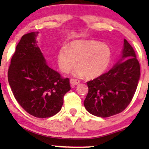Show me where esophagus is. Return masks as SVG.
<instances>
[{
  "instance_id": "1",
  "label": "esophagus",
  "mask_w": 149,
  "mask_h": 149,
  "mask_svg": "<svg viewBox=\"0 0 149 149\" xmlns=\"http://www.w3.org/2000/svg\"><path fill=\"white\" fill-rule=\"evenodd\" d=\"M80 83V81L78 79H74V78H71V80H70V83H71V85H76L78 84H79Z\"/></svg>"
}]
</instances>
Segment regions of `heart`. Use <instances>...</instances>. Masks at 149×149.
Wrapping results in <instances>:
<instances>
[{"label":"heart","instance_id":"b5f03b06","mask_svg":"<svg viewBox=\"0 0 149 149\" xmlns=\"http://www.w3.org/2000/svg\"><path fill=\"white\" fill-rule=\"evenodd\" d=\"M112 52L109 46L97 40H73L68 46H62L57 52L59 69L69 73L75 66L73 74L76 76L85 75L94 78L103 73L110 64Z\"/></svg>","mask_w":149,"mask_h":149}]
</instances>
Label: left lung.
I'll list each match as a JSON object with an SVG mask.
<instances>
[{
  "mask_svg": "<svg viewBox=\"0 0 149 149\" xmlns=\"http://www.w3.org/2000/svg\"><path fill=\"white\" fill-rule=\"evenodd\" d=\"M125 58V62H119ZM139 76L140 65L136 53L125 39L122 58L117 64L108 72L87 82L88 93L84 101L86 110L102 118L123 111L134 97Z\"/></svg>",
  "mask_w": 149,
  "mask_h": 149,
  "instance_id": "left-lung-1",
  "label": "left lung"
}]
</instances>
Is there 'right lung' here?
Masks as SVG:
<instances>
[{
	"instance_id": "right-lung-1",
	"label": "right lung",
	"mask_w": 149,
	"mask_h": 149,
	"mask_svg": "<svg viewBox=\"0 0 149 149\" xmlns=\"http://www.w3.org/2000/svg\"><path fill=\"white\" fill-rule=\"evenodd\" d=\"M38 32L24 35L16 46L8 71L15 100L27 113L49 118L61 110L65 94L71 90L69 78L49 68L36 38Z\"/></svg>"
}]
</instances>
